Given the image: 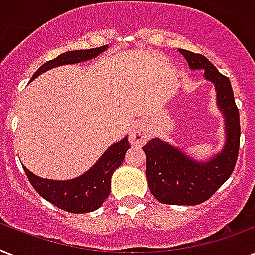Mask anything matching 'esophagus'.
<instances>
[{
  "instance_id": "obj_1",
  "label": "esophagus",
  "mask_w": 255,
  "mask_h": 255,
  "mask_svg": "<svg viewBox=\"0 0 255 255\" xmlns=\"http://www.w3.org/2000/svg\"><path fill=\"white\" fill-rule=\"evenodd\" d=\"M149 136H151V131H149L148 124L144 120H139L136 122L132 131L129 132V141L133 145H143L147 143Z\"/></svg>"
}]
</instances>
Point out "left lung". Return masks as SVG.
Wrapping results in <instances>:
<instances>
[{"mask_svg":"<svg viewBox=\"0 0 255 255\" xmlns=\"http://www.w3.org/2000/svg\"><path fill=\"white\" fill-rule=\"evenodd\" d=\"M192 70H204L217 91V106L225 118L226 141L209 161L198 163L160 139L144 145L148 186L160 202L169 205H197L206 201L233 173L240 149V112L229 78L222 75L201 54L180 49Z\"/></svg>","mask_w":255,"mask_h":255,"instance_id":"1","label":"left lung"}]
</instances>
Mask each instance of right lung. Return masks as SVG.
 Wrapping results in <instances>:
<instances>
[{
    "instance_id": "right-lung-1",
    "label": "right lung",
    "mask_w": 255,
    "mask_h": 255,
    "mask_svg": "<svg viewBox=\"0 0 255 255\" xmlns=\"http://www.w3.org/2000/svg\"><path fill=\"white\" fill-rule=\"evenodd\" d=\"M107 47L108 46L106 45L95 49L74 50L61 54L54 58L53 61L43 63L34 73L31 81L39 77L42 73L58 66L90 61L92 58L98 57L100 53L106 51ZM129 147L131 145L128 141V136H126L119 143L112 144L91 169H88L79 177L66 181L38 177L27 168L23 167V169L30 184L45 200L70 213H87L98 209L107 200L111 192L112 173L123 163L124 155Z\"/></svg>"
}]
</instances>
